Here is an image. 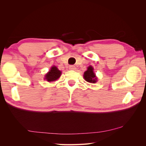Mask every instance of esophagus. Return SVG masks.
I'll use <instances>...</instances> for the list:
<instances>
[{"label":"esophagus","instance_id":"34e87169","mask_svg":"<svg viewBox=\"0 0 146 146\" xmlns=\"http://www.w3.org/2000/svg\"><path fill=\"white\" fill-rule=\"evenodd\" d=\"M69 69L70 70H75L76 69V68L75 66H73V65H70L69 66Z\"/></svg>","mask_w":146,"mask_h":146}]
</instances>
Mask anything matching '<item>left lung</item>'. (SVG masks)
Instances as JSON below:
<instances>
[{"label":"left lung","instance_id":"obj_1","mask_svg":"<svg viewBox=\"0 0 146 146\" xmlns=\"http://www.w3.org/2000/svg\"><path fill=\"white\" fill-rule=\"evenodd\" d=\"M83 78L86 82L91 83H95L97 82V78L94 72V68L92 66H88L87 70L85 71Z\"/></svg>","mask_w":146,"mask_h":146}]
</instances>
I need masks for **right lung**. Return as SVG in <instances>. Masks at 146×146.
<instances>
[{
    "instance_id": "add662e5",
    "label": "right lung",
    "mask_w": 146,
    "mask_h": 146,
    "mask_svg": "<svg viewBox=\"0 0 146 146\" xmlns=\"http://www.w3.org/2000/svg\"><path fill=\"white\" fill-rule=\"evenodd\" d=\"M61 75V71L58 69V68L55 66H52L49 72L46 74L44 80L48 82H54L60 78Z\"/></svg>"
}]
</instances>
